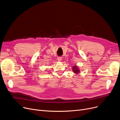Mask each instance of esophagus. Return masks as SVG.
Returning a JSON list of instances; mask_svg holds the SVG:
<instances>
[{"label": "esophagus", "instance_id": "obj_1", "mask_svg": "<svg viewBox=\"0 0 120 120\" xmlns=\"http://www.w3.org/2000/svg\"><path fill=\"white\" fill-rule=\"evenodd\" d=\"M57 60H58V61H61L62 60V57H58V58H57Z\"/></svg>", "mask_w": 120, "mask_h": 120}]
</instances>
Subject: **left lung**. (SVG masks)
Here are the masks:
<instances>
[{
  "mask_svg": "<svg viewBox=\"0 0 120 120\" xmlns=\"http://www.w3.org/2000/svg\"><path fill=\"white\" fill-rule=\"evenodd\" d=\"M72 71H74V73H75V74H79V72L80 71V70H79V68L76 66H75L73 67Z\"/></svg>",
  "mask_w": 120,
  "mask_h": 120,
  "instance_id": "1",
  "label": "left lung"
}]
</instances>
